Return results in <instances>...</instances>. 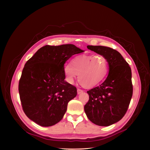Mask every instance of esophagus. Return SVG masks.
I'll return each instance as SVG.
<instances>
[{
    "instance_id": "esophagus-1",
    "label": "esophagus",
    "mask_w": 150,
    "mask_h": 150,
    "mask_svg": "<svg viewBox=\"0 0 150 150\" xmlns=\"http://www.w3.org/2000/svg\"><path fill=\"white\" fill-rule=\"evenodd\" d=\"M83 92V90H81V89H77V93H78V94H80V93H81Z\"/></svg>"
}]
</instances>
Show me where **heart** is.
Masks as SVG:
<instances>
[{
    "instance_id": "heart-1",
    "label": "heart",
    "mask_w": 150,
    "mask_h": 150,
    "mask_svg": "<svg viewBox=\"0 0 150 150\" xmlns=\"http://www.w3.org/2000/svg\"><path fill=\"white\" fill-rule=\"evenodd\" d=\"M108 71L107 60L101 54L76 57L71 61V66L66 65L64 68L66 80L69 83L72 84L78 75V82L85 88H92L100 83Z\"/></svg>"
}]
</instances>
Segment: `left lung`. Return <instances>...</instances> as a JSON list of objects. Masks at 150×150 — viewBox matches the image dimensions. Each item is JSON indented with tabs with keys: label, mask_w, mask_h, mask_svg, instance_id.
<instances>
[{
	"label": "left lung",
	"mask_w": 150,
	"mask_h": 150,
	"mask_svg": "<svg viewBox=\"0 0 150 150\" xmlns=\"http://www.w3.org/2000/svg\"><path fill=\"white\" fill-rule=\"evenodd\" d=\"M87 47L105 57L109 74L101 85L87 92L89 99L84 111L93 123L108 127L120 120L127 111L132 96L131 69L122 54L113 49L101 45Z\"/></svg>",
	"instance_id": "8db88e82"
}]
</instances>
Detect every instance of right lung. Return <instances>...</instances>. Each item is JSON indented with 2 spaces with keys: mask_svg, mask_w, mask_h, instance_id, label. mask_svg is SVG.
<instances>
[{
  "mask_svg": "<svg viewBox=\"0 0 150 150\" xmlns=\"http://www.w3.org/2000/svg\"><path fill=\"white\" fill-rule=\"evenodd\" d=\"M84 52L73 44L47 45L25 63L19 83L23 111L41 127L58 123L69 101L76 96L75 86L64 80L65 62L74 54Z\"/></svg>",
  "mask_w": 150,
  "mask_h": 150,
  "instance_id": "1",
  "label": "right lung"
}]
</instances>
